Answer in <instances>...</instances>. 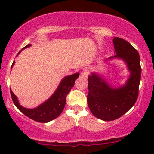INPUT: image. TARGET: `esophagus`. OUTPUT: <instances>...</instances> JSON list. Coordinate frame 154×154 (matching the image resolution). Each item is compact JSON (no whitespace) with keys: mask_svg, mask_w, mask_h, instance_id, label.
<instances>
[{"mask_svg":"<svg viewBox=\"0 0 154 154\" xmlns=\"http://www.w3.org/2000/svg\"><path fill=\"white\" fill-rule=\"evenodd\" d=\"M89 69L88 68H83V71L81 72V75L82 77H84V78H88V75H89Z\"/></svg>","mask_w":154,"mask_h":154,"instance_id":"34e87169","label":"esophagus"}]
</instances>
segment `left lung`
I'll return each mask as SVG.
<instances>
[{
  "label": "left lung",
  "mask_w": 154,
  "mask_h": 154,
  "mask_svg": "<svg viewBox=\"0 0 154 154\" xmlns=\"http://www.w3.org/2000/svg\"><path fill=\"white\" fill-rule=\"evenodd\" d=\"M116 55L105 59L104 63L121 60L125 63L130 75L124 84L112 86L104 75L93 71L88 77V108L97 119L105 122L116 120L125 114L135 104L141 80L140 57L130 43L115 37L112 40Z\"/></svg>",
  "instance_id": "obj_1"
}]
</instances>
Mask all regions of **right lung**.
I'll return each instance as SVG.
<instances>
[{
	"instance_id": "1",
	"label": "right lung",
	"mask_w": 154,
	"mask_h": 154,
	"mask_svg": "<svg viewBox=\"0 0 154 154\" xmlns=\"http://www.w3.org/2000/svg\"><path fill=\"white\" fill-rule=\"evenodd\" d=\"M30 46L31 44H28L22 50L30 47ZM22 50H21L18 53L17 56L21 52ZM15 63V62L14 60L12 65V68L13 67ZM79 75H80L79 73H75L72 75L63 77L54 94L48 100H46L42 103L33 109H28L21 106L18 101V97L10 89L11 96H12L14 104L23 114L35 122H41V123H47V122H51V121L57 119L63 111V109H64L66 103V96L68 95L69 91L74 86L75 80H77Z\"/></svg>"
}]
</instances>
